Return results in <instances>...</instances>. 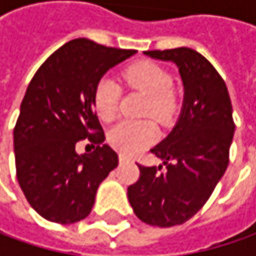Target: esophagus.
<instances>
[{
	"mask_svg": "<svg viewBox=\"0 0 256 256\" xmlns=\"http://www.w3.org/2000/svg\"><path fill=\"white\" fill-rule=\"evenodd\" d=\"M128 161H130V158H128L125 154H120V162L125 164V162H128Z\"/></svg>",
	"mask_w": 256,
	"mask_h": 256,
	"instance_id": "34e87169",
	"label": "esophagus"
}]
</instances>
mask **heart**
Listing matches in <instances>:
<instances>
[{
	"label": "heart",
	"instance_id": "b5f03b06",
	"mask_svg": "<svg viewBox=\"0 0 256 256\" xmlns=\"http://www.w3.org/2000/svg\"><path fill=\"white\" fill-rule=\"evenodd\" d=\"M124 81L131 88L146 95L144 115H151L160 122H170L176 114L178 102L172 90V76L161 65L140 61L124 71ZM121 90L111 78H101L94 90V106L102 121H112L118 112ZM158 130L151 121H122L108 134V141L122 152H138L152 145Z\"/></svg>",
	"mask_w": 256,
	"mask_h": 256
}]
</instances>
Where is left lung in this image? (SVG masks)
I'll return each mask as SVG.
<instances>
[{"label":"left lung","instance_id":"8db88e82","mask_svg":"<svg viewBox=\"0 0 256 256\" xmlns=\"http://www.w3.org/2000/svg\"><path fill=\"white\" fill-rule=\"evenodd\" d=\"M144 54L176 64L185 95L176 125L151 150L165 170L136 164L140 178L128 186V200L145 224L175 226L201 210L226 171L235 130L231 98L221 75L195 50Z\"/></svg>","mask_w":256,"mask_h":256}]
</instances>
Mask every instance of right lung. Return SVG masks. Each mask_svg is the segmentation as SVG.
Returning a JSON list of instances; mask_svg holds the SVG:
<instances>
[{
	"label": "right lung",
	"instance_id": "obj_1",
	"mask_svg": "<svg viewBox=\"0 0 256 256\" xmlns=\"http://www.w3.org/2000/svg\"><path fill=\"white\" fill-rule=\"evenodd\" d=\"M135 52L76 38L50 55L28 85L14 128L16 180L46 221L86 218L100 184L116 168L118 154L104 144L94 111V90L110 68ZM86 138L97 148L78 156L74 145Z\"/></svg>",
	"mask_w": 256,
	"mask_h": 256
}]
</instances>
